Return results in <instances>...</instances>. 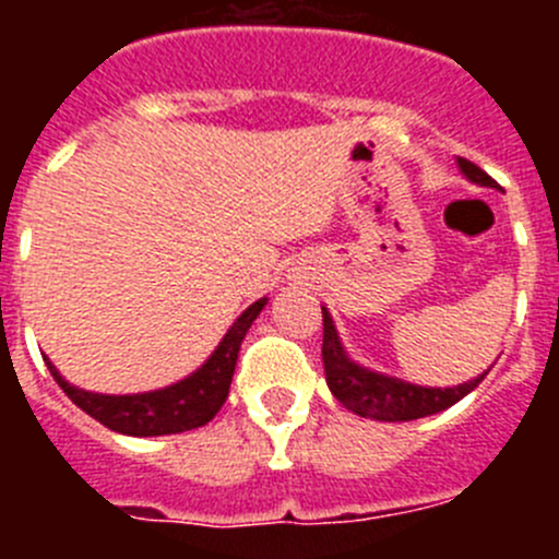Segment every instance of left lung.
Listing matches in <instances>:
<instances>
[{"label":"left lung","instance_id":"1","mask_svg":"<svg viewBox=\"0 0 559 559\" xmlns=\"http://www.w3.org/2000/svg\"><path fill=\"white\" fill-rule=\"evenodd\" d=\"M459 170L467 181L478 187H498L496 181L467 159H456ZM324 316V344H322V360H324V374H328V386L333 397L338 400L341 406L349 408L353 414L360 417L380 419V423H408V419L431 417V414L445 412L453 403L473 392L484 380L481 372L478 378L459 383V386H419V383H408L394 374L378 372L369 369L358 360H353L341 344V335L335 330L333 316L328 308H322Z\"/></svg>","mask_w":559,"mask_h":559}]
</instances>
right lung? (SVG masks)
<instances>
[{
	"label": "right lung",
	"instance_id": "add662e5",
	"mask_svg": "<svg viewBox=\"0 0 559 559\" xmlns=\"http://www.w3.org/2000/svg\"><path fill=\"white\" fill-rule=\"evenodd\" d=\"M269 305V299H257L254 305L237 316L235 324L226 330L221 344L212 349L210 358L201 364L195 372L181 378L179 383H170L165 389H153V392L140 394H103L86 392V389L72 386L67 378L56 369V364L44 355L47 369L52 372L58 386L67 392V397L78 408L95 417L106 428L128 437H165V433L192 431V428L206 426L221 406L229 397L231 374H235L237 353L243 344L246 333L260 316V310Z\"/></svg>",
	"mask_w": 559,
	"mask_h": 559
}]
</instances>
